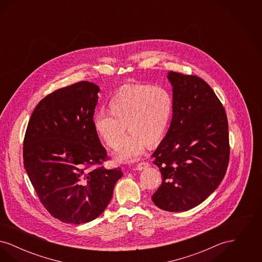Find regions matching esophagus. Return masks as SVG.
Returning <instances> with one entry per match:
<instances>
[{
	"label": "esophagus",
	"mask_w": 262,
	"mask_h": 262,
	"mask_svg": "<svg viewBox=\"0 0 262 262\" xmlns=\"http://www.w3.org/2000/svg\"><path fill=\"white\" fill-rule=\"evenodd\" d=\"M147 167H149V163L148 162L138 163L137 165V167H136V170H137V171H141V170H143V169H145V168H147Z\"/></svg>",
	"instance_id": "1"
}]
</instances>
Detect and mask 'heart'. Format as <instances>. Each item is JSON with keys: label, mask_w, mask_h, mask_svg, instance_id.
I'll list each match as a JSON object with an SVG mask.
<instances>
[{"label": "heart", "mask_w": 262, "mask_h": 262, "mask_svg": "<svg viewBox=\"0 0 262 262\" xmlns=\"http://www.w3.org/2000/svg\"><path fill=\"white\" fill-rule=\"evenodd\" d=\"M109 115H95L92 120L96 136L116 148L126 126L130 134L115 153L120 162H133L142 154L145 145H158L168 132L173 98L166 88L150 84H133L120 88L107 103Z\"/></svg>", "instance_id": "1"}]
</instances>
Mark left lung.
Returning a JSON list of instances; mask_svg holds the SVG:
<instances>
[{
  "mask_svg": "<svg viewBox=\"0 0 262 262\" xmlns=\"http://www.w3.org/2000/svg\"><path fill=\"white\" fill-rule=\"evenodd\" d=\"M167 77L173 88V117L152 154L162 174L152 201L166 211H187L224 179L230 155L228 121L220 100L203 79L174 72Z\"/></svg>",
  "mask_w": 262,
  "mask_h": 262,
  "instance_id": "1",
  "label": "left lung"
}]
</instances>
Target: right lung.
Masks as SVG:
<instances>
[{
  "label": "right lung",
  "mask_w": 262,
  "mask_h": 262,
  "mask_svg": "<svg viewBox=\"0 0 262 262\" xmlns=\"http://www.w3.org/2000/svg\"><path fill=\"white\" fill-rule=\"evenodd\" d=\"M98 85L80 81L38 103L24 141V164L38 198L63 223H88L112 200L121 168L95 167L107 159L93 129Z\"/></svg>",
  "instance_id": "1"
}]
</instances>
